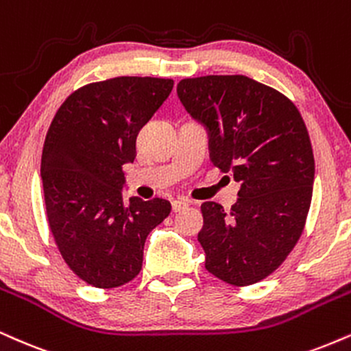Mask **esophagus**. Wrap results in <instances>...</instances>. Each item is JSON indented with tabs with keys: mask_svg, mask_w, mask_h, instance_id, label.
Wrapping results in <instances>:
<instances>
[{
	"mask_svg": "<svg viewBox=\"0 0 351 351\" xmlns=\"http://www.w3.org/2000/svg\"><path fill=\"white\" fill-rule=\"evenodd\" d=\"M188 208V202L184 201V199H175V201H171V209H173V213H180V210H183V209H186Z\"/></svg>",
	"mask_w": 351,
	"mask_h": 351,
	"instance_id": "esophagus-1",
	"label": "esophagus"
}]
</instances>
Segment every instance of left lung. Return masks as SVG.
<instances>
[{
	"label": "left lung",
	"mask_w": 351,
	"mask_h": 351,
	"mask_svg": "<svg viewBox=\"0 0 351 351\" xmlns=\"http://www.w3.org/2000/svg\"><path fill=\"white\" fill-rule=\"evenodd\" d=\"M178 98L206 129L210 162L240 184L226 210L201 206L206 269L234 286L271 274L301 237L314 186V154L298 108L243 75L181 80Z\"/></svg>",
	"instance_id": "8db88e82"
}]
</instances>
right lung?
I'll list each match as a JSON object with an SVG mask.
<instances>
[{"label":"right lung","mask_w":351,"mask_h":351,"mask_svg":"<svg viewBox=\"0 0 351 351\" xmlns=\"http://www.w3.org/2000/svg\"><path fill=\"white\" fill-rule=\"evenodd\" d=\"M173 90V80L117 77L71 93L44 142L40 178L49 227L71 271L95 288H117L142 269L147 235L171 204L129 197L122 165L137 134Z\"/></svg>","instance_id":"obj_1"}]
</instances>
